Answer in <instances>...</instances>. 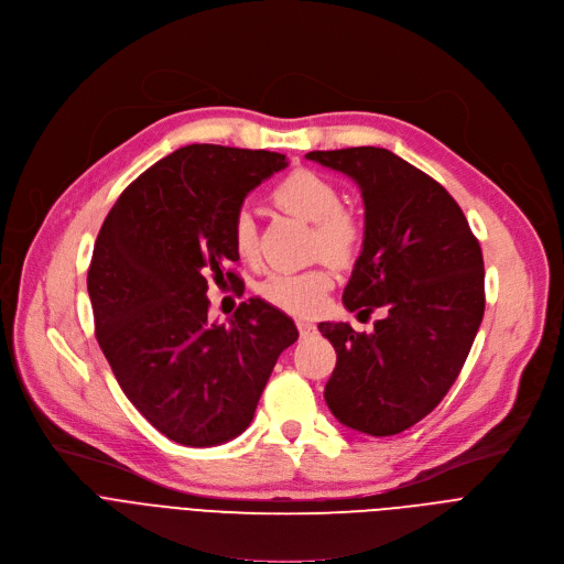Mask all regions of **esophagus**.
Wrapping results in <instances>:
<instances>
[{
	"instance_id": "obj_1",
	"label": "esophagus",
	"mask_w": 564,
	"mask_h": 564,
	"mask_svg": "<svg viewBox=\"0 0 564 564\" xmlns=\"http://www.w3.org/2000/svg\"><path fill=\"white\" fill-rule=\"evenodd\" d=\"M297 329H300V336H302V338H307V336H314V334H316V325H314L312 321H305V318L297 321Z\"/></svg>"
}]
</instances>
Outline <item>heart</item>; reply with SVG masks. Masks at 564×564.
<instances>
[{
	"instance_id": "1",
	"label": "heart",
	"mask_w": 564,
	"mask_h": 564,
	"mask_svg": "<svg viewBox=\"0 0 564 564\" xmlns=\"http://www.w3.org/2000/svg\"><path fill=\"white\" fill-rule=\"evenodd\" d=\"M273 200L297 219L314 224V252L334 264H350L364 243V226L355 214L343 209L338 187L310 169H297L282 178L273 192ZM232 246L239 257H257V224L250 209L241 207L232 219ZM332 289L327 269L275 271L259 284V295L273 307L293 316H314L323 310L325 295Z\"/></svg>"
}]
</instances>
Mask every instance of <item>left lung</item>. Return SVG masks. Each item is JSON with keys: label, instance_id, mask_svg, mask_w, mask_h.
Masks as SVG:
<instances>
[{"label": "left lung", "instance_id": "8db88e82", "mask_svg": "<svg viewBox=\"0 0 564 564\" xmlns=\"http://www.w3.org/2000/svg\"><path fill=\"white\" fill-rule=\"evenodd\" d=\"M350 176L364 198V248L343 305L375 321L370 334L321 323L336 350L325 386L334 417L368 436H395L436 409L484 321V254L449 192L377 147L312 151Z\"/></svg>", "mask_w": 564, "mask_h": 564}]
</instances>
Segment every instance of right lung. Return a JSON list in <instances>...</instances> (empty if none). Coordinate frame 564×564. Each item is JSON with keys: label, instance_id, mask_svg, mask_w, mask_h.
Listing matches in <instances>:
<instances>
[{"label": "right lung", "instance_id": "obj_1", "mask_svg": "<svg viewBox=\"0 0 564 564\" xmlns=\"http://www.w3.org/2000/svg\"><path fill=\"white\" fill-rule=\"evenodd\" d=\"M271 151L192 144L147 169L117 198L88 271L95 332L121 391L173 443L212 447L250 424L293 321L250 297L207 321L209 280L239 282L232 219L286 166Z\"/></svg>", "mask_w": 564, "mask_h": 564}]
</instances>
